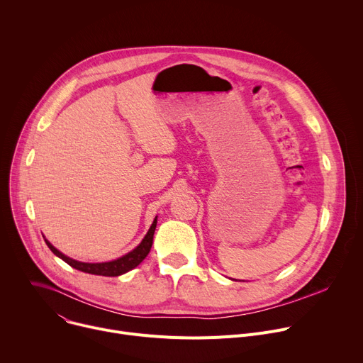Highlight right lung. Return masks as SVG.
<instances>
[{
    "instance_id": "add662e5",
    "label": "right lung",
    "mask_w": 363,
    "mask_h": 363,
    "mask_svg": "<svg viewBox=\"0 0 363 363\" xmlns=\"http://www.w3.org/2000/svg\"><path fill=\"white\" fill-rule=\"evenodd\" d=\"M155 228H157V218L153 220L147 234L145 235V238L142 240V242L132 250L130 252L125 254L123 257L118 258V260L113 262H108V263H82V262H76L73 258H69L67 255H65L63 252H60L56 247L51 245L47 240L45 244L48 245V248L53 251L59 258H62L63 262H66L69 266H72L76 270H80L83 273H89V274H96V276H106V277H116L121 274L128 273L129 270L135 269L136 266H139L145 257L147 255V252L150 251L152 247V241H153V233Z\"/></svg>"
}]
</instances>
